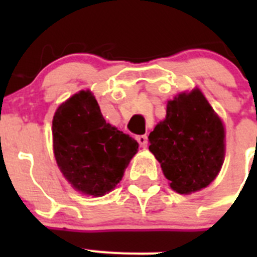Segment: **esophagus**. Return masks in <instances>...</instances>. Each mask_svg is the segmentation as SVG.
<instances>
[{
    "label": "esophagus",
    "mask_w": 257,
    "mask_h": 257,
    "mask_svg": "<svg viewBox=\"0 0 257 257\" xmlns=\"http://www.w3.org/2000/svg\"><path fill=\"white\" fill-rule=\"evenodd\" d=\"M136 140H138V143H139L142 148H147L148 147V138H147V135L136 136Z\"/></svg>",
    "instance_id": "esophagus-1"
}]
</instances>
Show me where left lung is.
<instances>
[{"instance_id":"left-lung-1","label":"left lung","mask_w":257,"mask_h":257,"mask_svg":"<svg viewBox=\"0 0 257 257\" xmlns=\"http://www.w3.org/2000/svg\"><path fill=\"white\" fill-rule=\"evenodd\" d=\"M148 139L170 187L180 194L207 187L224 162V126L197 88L167 103L165 121Z\"/></svg>"}]
</instances>
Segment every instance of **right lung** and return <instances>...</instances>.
Wrapping results in <instances>:
<instances>
[{"mask_svg": "<svg viewBox=\"0 0 257 257\" xmlns=\"http://www.w3.org/2000/svg\"><path fill=\"white\" fill-rule=\"evenodd\" d=\"M54 153L59 169L74 189L104 196L121 181L139 144L106 123L90 91L61 104L52 119Z\"/></svg>", "mask_w": 257, "mask_h": 257, "instance_id": "1", "label": "right lung"}]
</instances>
